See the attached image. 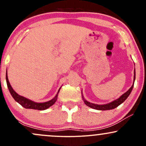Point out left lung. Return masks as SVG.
<instances>
[{
	"instance_id": "1",
	"label": "left lung",
	"mask_w": 146,
	"mask_h": 146,
	"mask_svg": "<svg viewBox=\"0 0 146 146\" xmlns=\"http://www.w3.org/2000/svg\"><path fill=\"white\" fill-rule=\"evenodd\" d=\"M135 76H134V82H135ZM134 86V83L132 84V86L130 87V88L129 89L126 93H125L124 94L122 95L119 98L117 99V100H115L111 103L108 104H105V105H98V104H91L90 102L86 101L85 100H84V101L85 104L88 106L92 108H94V109L96 110H111V109H114L116 107L119 106L121 104L123 103V102L128 98V97L129 96V95L131 93L132 88H133Z\"/></svg>"
}]
</instances>
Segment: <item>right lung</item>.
<instances>
[{"label":"right lung","mask_w":146,"mask_h":146,"mask_svg":"<svg viewBox=\"0 0 146 146\" xmlns=\"http://www.w3.org/2000/svg\"><path fill=\"white\" fill-rule=\"evenodd\" d=\"M6 81L7 84V87L8 88H9V90L10 93H11V96L13 97V98H14L18 103H19L22 106H23L25 108H31V109L42 110L49 108V107L51 106L52 105L54 104L55 102H56L57 98H58V93H59L60 89V88L59 90H58V94L56 95V97L53 99H52L51 100H50V101L44 102V103H36V102H32L31 101V100H28V99L24 98V97L21 96V95L17 94V93L14 91V89L12 88V87L10 85L9 80H8L7 73H6Z\"/></svg>","instance_id":"right-lung-1"}]
</instances>
